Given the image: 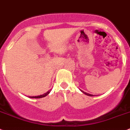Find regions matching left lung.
<instances>
[{
	"instance_id": "obj_1",
	"label": "left lung",
	"mask_w": 130,
	"mask_h": 130,
	"mask_svg": "<svg viewBox=\"0 0 130 130\" xmlns=\"http://www.w3.org/2000/svg\"><path fill=\"white\" fill-rule=\"evenodd\" d=\"M82 91V90H81ZM82 92L83 93H84V94H86V95H88V96H93V94H89V93H85V92H84V91H82Z\"/></svg>"
}]
</instances>
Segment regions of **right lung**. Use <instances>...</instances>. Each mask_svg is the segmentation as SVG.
<instances>
[{
  "label": "right lung",
  "instance_id": "add662e5",
  "mask_svg": "<svg viewBox=\"0 0 130 130\" xmlns=\"http://www.w3.org/2000/svg\"><path fill=\"white\" fill-rule=\"evenodd\" d=\"M50 92H51V90L48 91V92H46V93H44V94H41V95L40 96H31L30 97V98H32V99H40V98H43V97L46 96V95H48V94L50 93Z\"/></svg>",
  "mask_w": 130,
  "mask_h": 130
}]
</instances>
